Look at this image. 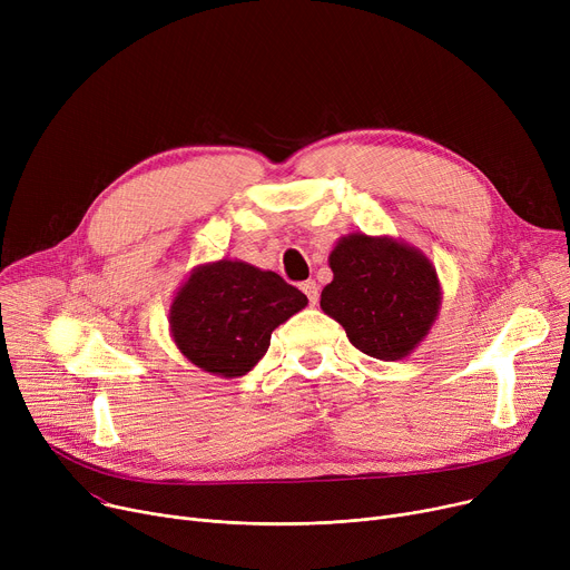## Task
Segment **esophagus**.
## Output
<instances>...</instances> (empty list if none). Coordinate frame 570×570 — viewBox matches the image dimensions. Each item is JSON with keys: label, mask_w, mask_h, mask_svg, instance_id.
Wrapping results in <instances>:
<instances>
[{"label": "esophagus", "mask_w": 570, "mask_h": 570, "mask_svg": "<svg viewBox=\"0 0 570 570\" xmlns=\"http://www.w3.org/2000/svg\"><path fill=\"white\" fill-rule=\"evenodd\" d=\"M303 291H305V295L309 297V303H312V305H316V303H318V284H316L314 279H307V282L303 284Z\"/></svg>", "instance_id": "1"}]
</instances>
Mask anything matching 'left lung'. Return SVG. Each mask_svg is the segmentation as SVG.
Wrapping results in <instances>:
<instances>
[{"label": "left lung", "instance_id": "obj_1", "mask_svg": "<svg viewBox=\"0 0 570 570\" xmlns=\"http://www.w3.org/2000/svg\"><path fill=\"white\" fill-rule=\"evenodd\" d=\"M327 263L333 282L321 291V309L355 348L379 361H402L428 337L441 284L423 252L387 235L351 233Z\"/></svg>", "mask_w": 570, "mask_h": 570}]
</instances>
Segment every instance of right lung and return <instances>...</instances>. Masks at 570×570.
<instances>
[{"instance_id": "obj_1", "label": "right lung", "mask_w": 570, "mask_h": 570, "mask_svg": "<svg viewBox=\"0 0 570 570\" xmlns=\"http://www.w3.org/2000/svg\"><path fill=\"white\" fill-rule=\"evenodd\" d=\"M307 295L245 261L198 265L168 312L177 348L196 367L243 376L265 355L273 331L305 309Z\"/></svg>"}]
</instances>
